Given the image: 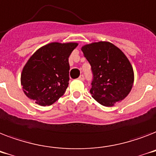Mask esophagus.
Returning <instances> with one entry per match:
<instances>
[{
    "instance_id": "34e87169",
    "label": "esophagus",
    "mask_w": 156,
    "mask_h": 156,
    "mask_svg": "<svg viewBox=\"0 0 156 156\" xmlns=\"http://www.w3.org/2000/svg\"><path fill=\"white\" fill-rule=\"evenodd\" d=\"M79 80H82V81H84V76H83V75H81V76H80Z\"/></svg>"
}]
</instances>
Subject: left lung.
Wrapping results in <instances>:
<instances>
[{
	"label": "left lung",
	"instance_id": "8db88e82",
	"mask_svg": "<svg viewBox=\"0 0 156 156\" xmlns=\"http://www.w3.org/2000/svg\"><path fill=\"white\" fill-rule=\"evenodd\" d=\"M81 51L92 67V97L107 107L125 99L134 80V70L126 55L105 41L84 45Z\"/></svg>",
	"mask_w": 156,
	"mask_h": 156
}]
</instances>
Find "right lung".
<instances>
[{
    "label": "right lung",
    "mask_w": 156,
    "mask_h": 156,
    "mask_svg": "<svg viewBox=\"0 0 156 156\" xmlns=\"http://www.w3.org/2000/svg\"><path fill=\"white\" fill-rule=\"evenodd\" d=\"M76 43L55 42L38 49L25 64L21 84L27 98L48 106L64 94L69 81L68 58Z\"/></svg>",
    "instance_id": "right-lung-1"
}]
</instances>
